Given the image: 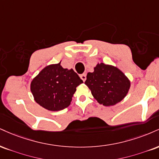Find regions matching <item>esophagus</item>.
<instances>
[{
    "instance_id": "1",
    "label": "esophagus",
    "mask_w": 159,
    "mask_h": 159,
    "mask_svg": "<svg viewBox=\"0 0 159 159\" xmlns=\"http://www.w3.org/2000/svg\"><path fill=\"white\" fill-rule=\"evenodd\" d=\"M80 78H81L82 81L84 82L86 81V79H87V75H86V74H81L80 75Z\"/></svg>"
}]
</instances>
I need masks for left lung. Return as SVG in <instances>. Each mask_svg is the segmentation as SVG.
<instances>
[{
    "mask_svg": "<svg viewBox=\"0 0 159 159\" xmlns=\"http://www.w3.org/2000/svg\"><path fill=\"white\" fill-rule=\"evenodd\" d=\"M85 84L99 104L113 106L127 95L130 81L117 67L101 63L88 72Z\"/></svg>",
    "mask_w": 159,
    "mask_h": 159,
    "instance_id": "left-lung-1",
    "label": "left lung"
}]
</instances>
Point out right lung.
I'll use <instances>...</instances> for the list:
<instances>
[{
	"instance_id": "1",
	"label": "right lung",
	"mask_w": 159,
	"mask_h": 159,
	"mask_svg": "<svg viewBox=\"0 0 159 159\" xmlns=\"http://www.w3.org/2000/svg\"><path fill=\"white\" fill-rule=\"evenodd\" d=\"M83 81L74 70L64 69L61 62L46 66L31 82V92L38 104L51 111L66 108L76 87Z\"/></svg>"
}]
</instances>
